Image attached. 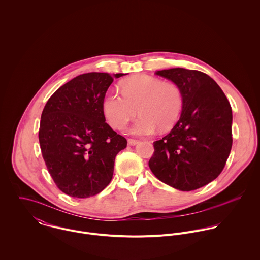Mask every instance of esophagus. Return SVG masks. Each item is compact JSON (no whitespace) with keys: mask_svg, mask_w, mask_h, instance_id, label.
<instances>
[{"mask_svg":"<svg viewBox=\"0 0 260 260\" xmlns=\"http://www.w3.org/2000/svg\"><path fill=\"white\" fill-rule=\"evenodd\" d=\"M127 141H128V144H129V145H135V144L138 143V140L132 139V138H129Z\"/></svg>","mask_w":260,"mask_h":260,"instance_id":"1","label":"esophagus"}]
</instances>
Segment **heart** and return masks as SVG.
<instances>
[{
	"instance_id": "b5f03b06",
	"label": "heart",
	"mask_w": 260,
	"mask_h": 260,
	"mask_svg": "<svg viewBox=\"0 0 260 260\" xmlns=\"http://www.w3.org/2000/svg\"><path fill=\"white\" fill-rule=\"evenodd\" d=\"M122 94L106 93L103 113L114 129H122L136 114L141 115L130 128L133 134L150 135L157 128L165 132L178 121L184 104L181 88L150 75H136L121 85Z\"/></svg>"
}]
</instances>
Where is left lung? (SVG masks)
I'll return each mask as SVG.
<instances>
[{
  "label": "left lung",
  "mask_w": 260,
  "mask_h": 260,
  "mask_svg": "<svg viewBox=\"0 0 260 260\" xmlns=\"http://www.w3.org/2000/svg\"><path fill=\"white\" fill-rule=\"evenodd\" d=\"M156 75L177 84L184 95L180 119L168 135L153 143V174L182 191L219 176L232 146V110L217 83L203 72L173 68Z\"/></svg>",
  "instance_id": "1"
}]
</instances>
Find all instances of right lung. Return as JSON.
Segmentation results:
<instances>
[{
	"instance_id": "right-lung-1",
	"label": "right lung",
	"mask_w": 260,
	"mask_h": 260,
	"mask_svg": "<svg viewBox=\"0 0 260 260\" xmlns=\"http://www.w3.org/2000/svg\"><path fill=\"white\" fill-rule=\"evenodd\" d=\"M113 80L108 73L79 75L61 86L42 112L43 159L55 184L71 197L100 193L111 181L116 155L127 146L105 122L102 109Z\"/></svg>"
}]
</instances>
